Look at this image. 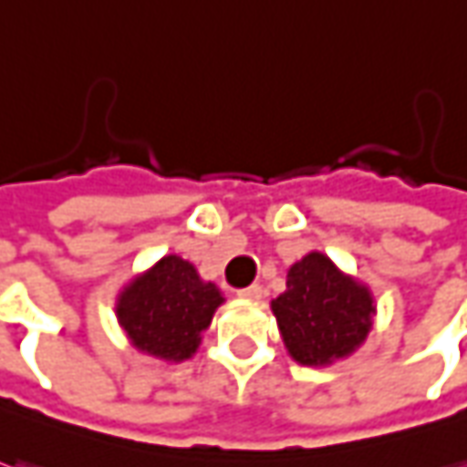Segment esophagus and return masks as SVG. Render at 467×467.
<instances>
[{"label": "esophagus", "instance_id": "obj_1", "mask_svg": "<svg viewBox=\"0 0 467 467\" xmlns=\"http://www.w3.org/2000/svg\"><path fill=\"white\" fill-rule=\"evenodd\" d=\"M237 295L245 299H261L264 297V286H261V284H250V286H245V289H240Z\"/></svg>", "mask_w": 467, "mask_h": 467}]
</instances>
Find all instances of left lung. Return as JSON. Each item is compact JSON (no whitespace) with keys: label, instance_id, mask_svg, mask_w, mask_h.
I'll return each mask as SVG.
<instances>
[{"label":"left lung","instance_id":"left-lung-1","mask_svg":"<svg viewBox=\"0 0 467 467\" xmlns=\"http://www.w3.org/2000/svg\"><path fill=\"white\" fill-rule=\"evenodd\" d=\"M295 362L326 367L359 348L372 328L375 299L323 253H307L286 274V292L271 302Z\"/></svg>","mask_w":467,"mask_h":467}]
</instances>
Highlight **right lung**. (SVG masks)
Wrapping results in <instances>:
<instances>
[{"mask_svg":"<svg viewBox=\"0 0 467 467\" xmlns=\"http://www.w3.org/2000/svg\"><path fill=\"white\" fill-rule=\"evenodd\" d=\"M222 302V292L203 282L193 264L165 255L123 286L116 315L139 351L165 362H185L196 354L202 330L209 328Z\"/></svg>","mask_w":467,"mask_h":467,"instance_id":"add662e5","label":"right lung"}]
</instances>
